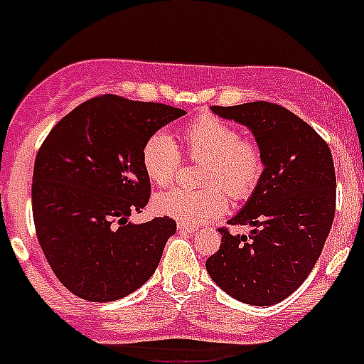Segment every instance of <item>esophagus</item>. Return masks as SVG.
I'll use <instances>...</instances> for the list:
<instances>
[{
  "label": "esophagus",
  "instance_id": "obj_1",
  "mask_svg": "<svg viewBox=\"0 0 364 364\" xmlns=\"http://www.w3.org/2000/svg\"><path fill=\"white\" fill-rule=\"evenodd\" d=\"M178 230L184 231V233H195L198 230L197 226H191V224H184V222H178Z\"/></svg>",
  "mask_w": 364,
  "mask_h": 364
}]
</instances>
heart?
<instances>
[{
    "mask_svg": "<svg viewBox=\"0 0 364 364\" xmlns=\"http://www.w3.org/2000/svg\"><path fill=\"white\" fill-rule=\"evenodd\" d=\"M186 151L202 162L200 184L205 188H175L154 198V210L178 222L197 226L228 211L235 200L252 197L264 173V154L252 138L215 114L193 118L184 129ZM182 164L178 146L166 131H156L142 147V167L156 186H169ZM228 193H226L225 191Z\"/></svg>",
    "mask_w": 364,
    "mask_h": 364,
    "instance_id": "heart-1",
    "label": "heart"
}]
</instances>
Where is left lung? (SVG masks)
<instances>
[{
    "label": "left lung",
    "mask_w": 364,
    "mask_h": 364,
    "mask_svg": "<svg viewBox=\"0 0 364 364\" xmlns=\"http://www.w3.org/2000/svg\"><path fill=\"white\" fill-rule=\"evenodd\" d=\"M211 111L246 125L264 154V173L242 210L220 228L218 252L205 269L218 288L252 306L284 301L306 281L336 215V169L330 147L311 125L272 102Z\"/></svg>",
    "instance_id": "obj_1"
}]
</instances>
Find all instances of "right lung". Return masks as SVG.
Returning a JSON list of instances; mask_svg holds the SVG:
<instances>
[{"label":"right lung","mask_w":364,"mask_h":364,"mask_svg":"<svg viewBox=\"0 0 364 364\" xmlns=\"http://www.w3.org/2000/svg\"><path fill=\"white\" fill-rule=\"evenodd\" d=\"M184 114L171 105L96 96L63 117L41 144L32 175L38 242L76 297L117 301L138 290L159 266L176 222L127 218L151 197L144 144Z\"/></svg>","instance_id":"obj_1"}]
</instances>
